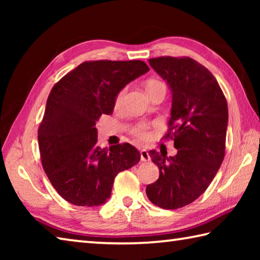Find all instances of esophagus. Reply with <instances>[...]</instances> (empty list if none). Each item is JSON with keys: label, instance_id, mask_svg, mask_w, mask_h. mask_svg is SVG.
<instances>
[{"label": "esophagus", "instance_id": "esophagus-1", "mask_svg": "<svg viewBox=\"0 0 260 260\" xmlns=\"http://www.w3.org/2000/svg\"><path fill=\"white\" fill-rule=\"evenodd\" d=\"M140 157H141V161L150 160V156H149V152L146 150V149H142V150L140 151Z\"/></svg>", "mask_w": 260, "mask_h": 260}]
</instances>
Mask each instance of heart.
Returning a JSON list of instances; mask_svg holds the SVG:
<instances>
[{"label":"heart","instance_id":"obj_1","mask_svg":"<svg viewBox=\"0 0 260 260\" xmlns=\"http://www.w3.org/2000/svg\"><path fill=\"white\" fill-rule=\"evenodd\" d=\"M160 87H165L164 83L161 81L157 80V79H150V80H148L146 83V89L149 93V91H151L153 89H156V88H160ZM126 93V89L125 88H122L119 91H118L116 98H114V107L116 108H119L122 101H124V96ZM132 133H133L134 136L139 139H147L148 138V126L146 124H139L136 125L133 129H132Z\"/></svg>","mask_w":260,"mask_h":260}]
</instances>
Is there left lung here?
<instances>
[{
  "instance_id": "1",
  "label": "left lung",
  "mask_w": 260,
  "mask_h": 260,
  "mask_svg": "<svg viewBox=\"0 0 260 260\" xmlns=\"http://www.w3.org/2000/svg\"><path fill=\"white\" fill-rule=\"evenodd\" d=\"M150 67L172 91L169 131L178 153L167 158L151 150L159 178L146 192L161 209L183 208L199 199L217 174L225 157L227 101L217 79L190 57L162 56L149 59Z\"/></svg>"
}]
</instances>
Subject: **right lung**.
Here are the masks:
<instances>
[{"label":"right lung","mask_w":260,"mask_h":260,"mask_svg":"<svg viewBox=\"0 0 260 260\" xmlns=\"http://www.w3.org/2000/svg\"><path fill=\"white\" fill-rule=\"evenodd\" d=\"M149 71L142 60L83 61L52 87L39 126L42 167L69 203L96 206L111 196L116 175L140 161L129 143L96 146V121L111 114L114 98L127 83Z\"/></svg>","instance_id":"add662e5"}]
</instances>
